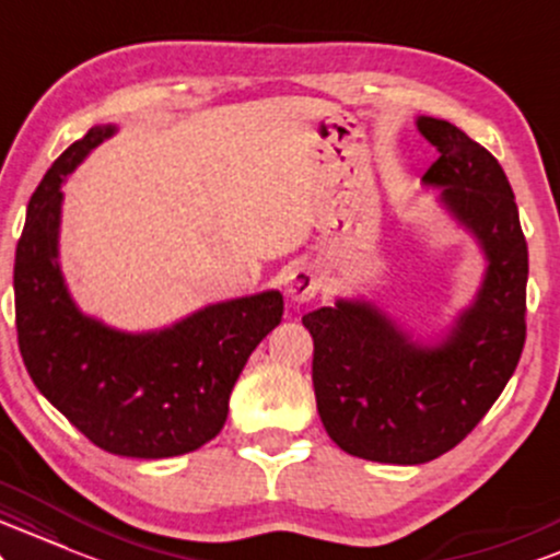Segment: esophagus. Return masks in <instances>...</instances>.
<instances>
[{
  "mask_svg": "<svg viewBox=\"0 0 560 560\" xmlns=\"http://www.w3.org/2000/svg\"><path fill=\"white\" fill-rule=\"evenodd\" d=\"M319 288H322V278L312 265H295L291 272H288L285 293L291 295L293 301H299V304L312 301L314 295L319 293Z\"/></svg>",
  "mask_w": 560,
  "mask_h": 560,
  "instance_id": "34e87169",
  "label": "esophagus"
}]
</instances>
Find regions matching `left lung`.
I'll list each match as a JSON object with an SVG mask.
<instances>
[{
    "instance_id": "8db88e82",
    "label": "left lung",
    "mask_w": 560,
    "mask_h": 560,
    "mask_svg": "<svg viewBox=\"0 0 560 560\" xmlns=\"http://www.w3.org/2000/svg\"><path fill=\"white\" fill-rule=\"evenodd\" d=\"M438 149L424 186L482 246L488 269L475 304L435 346L411 340L366 301L306 314L312 380L327 435L351 456L427 464L456 448L503 393L527 338L529 256L514 190L495 156L448 120L419 117Z\"/></svg>"
}]
</instances>
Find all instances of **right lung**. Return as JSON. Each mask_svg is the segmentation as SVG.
I'll use <instances>...</instances> for the list:
<instances>
[{
    "instance_id": "right-lung-1",
    "label": "right lung",
    "mask_w": 560,
    "mask_h": 560,
    "mask_svg": "<svg viewBox=\"0 0 560 560\" xmlns=\"http://www.w3.org/2000/svg\"><path fill=\"white\" fill-rule=\"evenodd\" d=\"M115 133L96 125L38 183L15 252L20 357L42 396L91 443L115 456L170 458L201 448L228 419L248 357L282 319L265 291L212 304L160 332H120L85 317L57 261L62 183Z\"/></svg>"
}]
</instances>
